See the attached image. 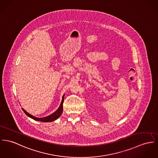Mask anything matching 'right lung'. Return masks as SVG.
<instances>
[{"mask_svg":"<svg viewBox=\"0 0 158 158\" xmlns=\"http://www.w3.org/2000/svg\"><path fill=\"white\" fill-rule=\"evenodd\" d=\"M64 94L62 96V101H61V105L59 107V108L57 109L55 112H53V114H52L51 115H50L48 117H43V118H37L35 117L32 115H31L30 114H29L28 112H27L24 109H23V110L24 111V113L26 114V115H27L29 117L36 120V121H39V122H51L58 119L62 112V110H63V102H64Z\"/></svg>","mask_w":158,"mask_h":158,"instance_id":"1","label":"right lung"}]
</instances>
